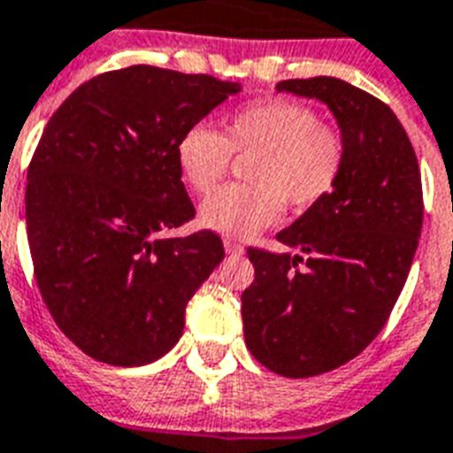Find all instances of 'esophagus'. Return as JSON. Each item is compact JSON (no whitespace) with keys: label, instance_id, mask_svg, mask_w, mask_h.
<instances>
[{"label":"esophagus","instance_id":"obj_1","mask_svg":"<svg viewBox=\"0 0 453 453\" xmlns=\"http://www.w3.org/2000/svg\"><path fill=\"white\" fill-rule=\"evenodd\" d=\"M223 247H226L227 254H234V257H240V254H244V247H242L240 242L230 240V237H226V240H223Z\"/></svg>","mask_w":453,"mask_h":453}]
</instances>
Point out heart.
<instances>
[{"label":"heart","mask_w":453,"mask_h":453,"mask_svg":"<svg viewBox=\"0 0 453 453\" xmlns=\"http://www.w3.org/2000/svg\"><path fill=\"white\" fill-rule=\"evenodd\" d=\"M233 154L249 158L244 178L202 203V226L230 237H251L280 220L285 203L309 211L337 188L347 164V140L306 104L271 99L242 106L223 134L196 123L178 137L175 164L199 195L220 185Z\"/></svg>","instance_id":"b5f03b06"}]
</instances>
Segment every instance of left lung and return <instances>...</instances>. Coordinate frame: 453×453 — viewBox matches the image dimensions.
Masks as SVG:
<instances>
[{
	"mask_svg": "<svg viewBox=\"0 0 453 453\" xmlns=\"http://www.w3.org/2000/svg\"><path fill=\"white\" fill-rule=\"evenodd\" d=\"M275 89L326 104L347 140L333 195L278 233L302 254L247 250L244 342L268 371L311 378L358 357L388 323L418 247L423 188L409 134L385 102L327 75Z\"/></svg>",
	"mask_w": 453,
	"mask_h": 453,
	"instance_id": "1",
	"label": "left lung"
}]
</instances>
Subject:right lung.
I'll return each instance as SVG.
<instances>
[{"instance_id":"add662e5","label":"right lung","mask_w":453,"mask_h":453,"mask_svg":"<svg viewBox=\"0 0 453 453\" xmlns=\"http://www.w3.org/2000/svg\"><path fill=\"white\" fill-rule=\"evenodd\" d=\"M240 82L130 65L82 82L44 127L27 165L35 280L61 333L88 357L144 365L175 347L185 306L223 261L195 219L175 164L189 126Z\"/></svg>"}]
</instances>
